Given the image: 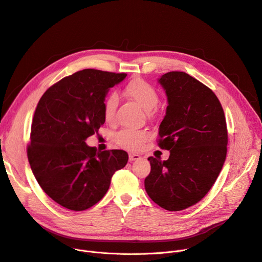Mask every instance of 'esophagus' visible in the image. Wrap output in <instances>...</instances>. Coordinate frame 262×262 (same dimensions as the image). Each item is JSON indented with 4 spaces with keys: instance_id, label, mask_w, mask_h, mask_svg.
Returning a JSON list of instances; mask_svg holds the SVG:
<instances>
[{
    "instance_id": "34e87169",
    "label": "esophagus",
    "mask_w": 262,
    "mask_h": 262,
    "mask_svg": "<svg viewBox=\"0 0 262 262\" xmlns=\"http://www.w3.org/2000/svg\"><path fill=\"white\" fill-rule=\"evenodd\" d=\"M140 158H141L140 155H138V154H129V156H128V159L130 162L135 161V160H139Z\"/></svg>"
}]
</instances>
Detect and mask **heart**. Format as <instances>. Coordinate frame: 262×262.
Here are the masks:
<instances>
[{
    "label": "heart",
    "mask_w": 262,
    "mask_h": 262,
    "mask_svg": "<svg viewBox=\"0 0 262 262\" xmlns=\"http://www.w3.org/2000/svg\"><path fill=\"white\" fill-rule=\"evenodd\" d=\"M124 94L137 102L145 111L152 110L159 101V95L155 87L147 81L136 78L127 83L124 89ZM117 97L111 95L104 101L103 114L107 122H114L116 118ZM149 133L146 129H123L115 135V142L127 149H138L149 138Z\"/></svg>",
    "instance_id": "b5f03b06"
}]
</instances>
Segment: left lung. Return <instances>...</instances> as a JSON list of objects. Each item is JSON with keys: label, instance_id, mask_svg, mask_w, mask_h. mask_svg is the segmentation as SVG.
Segmentation results:
<instances>
[{"label": "left lung", "instance_id": "8db88e82", "mask_svg": "<svg viewBox=\"0 0 262 262\" xmlns=\"http://www.w3.org/2000/svg\"><path fill=\"white\" fill-rule=\"evenodd\" d=\"M159 83L168 105L158 145L170 154L165 161L149 157L144 186L155 203L177 212L199 202L215 183L225 161L228 128L218 98L197 79L169 72Z\"/></svg>", "mask_w": 262, "mask_h": 262}]
</instances>
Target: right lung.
I'll list each match as a JSON object with an SVG mask.
<instances>
[{
    "label": "right lung",
    "mask_w": 262,
    "mask_h": 262,
    "mask_svg": "<svg viewBox=\"0 0 262 262\" xmlns=\"http://www.w3.org/2000/svg\"><path fill=\"white\" fill-rule=\"evenodd\" d=\"M126 76L83 69L50 86L38 103L28 161L47 196L68 210L80 212L98 203L115 171L128 161L124 150L98 151L85 142L105 122L107 92Z\"/></svg>",
    "instance_id": "right-lung-1"
}]
</instances>
